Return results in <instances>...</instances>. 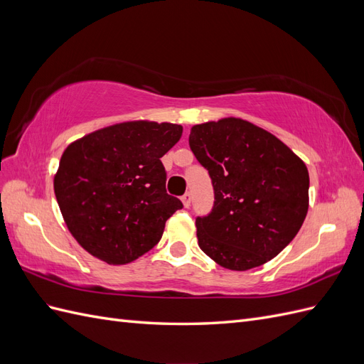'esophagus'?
Returning <instances> with one entry per match:
<instances>
[{
	"label": "esophagus",
	"instance_id": "esophagus-1",
	"mask_svg": "<svg viewBox=\"0 0 364 364\" xmlns=\"http://www.w3.org/2000/svg\"><path fill=\"white\" fill-rule=\"evenodd\" d=\"M181 199H182V203H183L185 208H190V206H191V194H190V193H185V194L181 197Z\"/></svg>",
	"mask_w": 364,
	"mask_h": 364
}]
</instances>
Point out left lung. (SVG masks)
I'll return each instance as SVG.
<instances>
[{
	"instance_id": "left-lung-1",
	"label": "left lung",
	"mask_w": 364,
	"mask_h": 364,
	"mask_svg": "<svg viewBox=\"0 0 364 364\" xmlns=\"http://www.w3.org/2000/svg\"><path fill=\"white\" fill-rule=\"evenodd\" d=\"M190 149L214 188L211 213L196 217L200 249L220 266H262L299 232L310 176L302 159L249 121L223 118L191 129Z\"/></svg>"
}]
</instances>
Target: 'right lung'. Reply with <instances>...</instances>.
I'll return each instance as SVG.
<instances>
[{
    "mask_svg": "<svg viewBox=\"0 0 364 364\" xmlns=\"http://www.w3.org/2000/svg\"><path fill=\"white\" fill-rule=\"evenodd\" d=\"M182 136V126L129 121L67 147L54 193L70 232L107 264H127L155 247L165 222L183 205L165 190L161 158Z\"/></svg>",
    "mask_w": 364,
    "mask_h": 364,
    "instance_id": "obj_1",
    "label": "right lung"
}]
</instances>
